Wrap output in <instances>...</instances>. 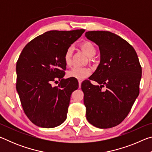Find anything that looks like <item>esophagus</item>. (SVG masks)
I'll list each match as a JSON object with an SVG mask.
<instances>
[{"mask_svg":"<svg viewBox=\"0 0 152 152\" xmlns=\"http://www.w3.org/2000/svg\"><path fill=\"white\" fill-rule=\"evenodd\" d=\"M81 84H82V81L81 80H78V84H79V88L81 87Z\"/></svg>","mask_w":152,"mask_h":152,"instance_id":"1","label":"esophagus"}]
</instances>
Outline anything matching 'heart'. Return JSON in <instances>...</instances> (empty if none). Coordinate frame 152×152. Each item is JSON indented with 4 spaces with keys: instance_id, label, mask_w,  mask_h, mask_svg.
I'll use <instances>...</instances> for the list:
<instances>
[{
    "instance_id": "1",
    "label": "heart",
    "mask_w": 152,
    "mask_h": 152,
    "mask_svg": "<svg viewBox=\"0 0 152 152\" xmlns=\"http://www.w3.org/2000/svg\"><path fill=\"white\" fill-rule=\"evenodd\" d=\"M82 51L88 56L92 57L96 53V49H95L93 43L90 42H84L80 45ZM72 49L69 48L66 50L64 53V61L67 66H70L72 63ZM91 74V70L87 68H82V67L75 66L68 70L67 72V76L71 78H74L78 80H83L88 77Z\"/></svg>"
}]
</instances>
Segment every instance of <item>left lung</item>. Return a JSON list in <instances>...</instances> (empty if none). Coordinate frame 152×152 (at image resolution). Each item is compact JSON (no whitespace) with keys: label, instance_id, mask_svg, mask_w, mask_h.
Here are the masks:
<instances>
[{"label":"left lung","instance_id":"left-lung-1","mask_svg":"<svg viewBox=\"0 0 152 152\" xmlns=\"http://www.w3.org/2000/svg\"><path fill=\"white\" fill-rule=\"evenodd\" d=\"M85 36L99 46L101 54L100 64L89 77L99 85L89 80L81 85L86 119L98 128L115 127L127 116L139 95L140 61L134 48L115 33L92 31Z\"/></svg>","mask_w":152,"mask_h":152}]
</instances>
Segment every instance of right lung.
Here are the masks:
<instances>
[{
    "instance_id": "obj_1",
    "label": "right lung",
    "mask_w": 152,
    "mask_h": 152,
    "mask_svg": "<svg viewBox=\"0 0 152 152\" xmlns=\"http://www.w3.org/2000/svg\"><path fill=\"white\" fill-rule=\"evenodd\" d=\"M84 31H47L28 43L19 56L17 91L25 113L38 127H56L66 119L71 94L78 89V82L64 78V53ZM57 79L61 82L53 87L51 83Z\"/></svg>"
}]
</instances>
